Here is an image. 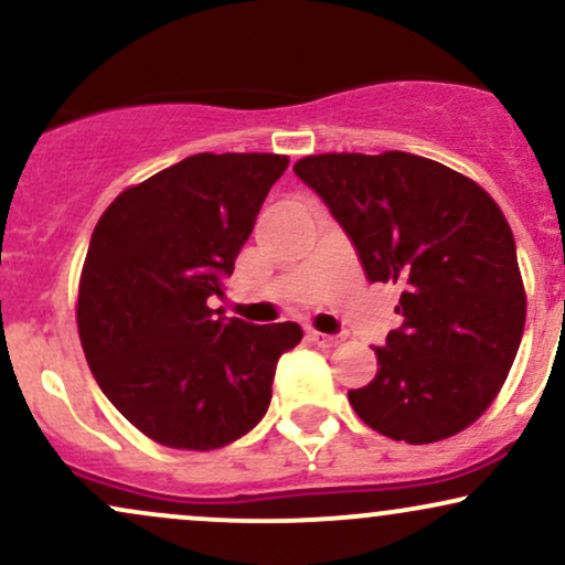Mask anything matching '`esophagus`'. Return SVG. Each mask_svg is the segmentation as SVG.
<instances>
[{
	"mask_svg": "<svg viewBox=\"0 0 565 565\" xmlns=\"http://www.w3.org/2000/svg\"><path fill=\"white\" fill-rule=\"evenodd\" d=\"M308 340L313 342V345H319V348H334L337 342H340V337L323 334V332H308Z\"/></svg>",
	"mask_w": 565,
	"mask_h": 565,
	"instance_id": "obj_1",
	"label": "esophagus"
}]
</instances>
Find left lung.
Masks as SVG:
<instances>
[{
    "instance_id": "left-lung-1",
    "label": "left lung",
    "mask_w": 565,
    "mask_h": 565,
    "mask_svg": "<svg viewBox=\"0 0 565 565\" xmlns=\"http://www.w3.org/2000/svg\"><path fill=\"white\" fill-rule=\"evenodd\" d=\"M359 252L369 281L398 284L404 319L377 374L348 391L372 430L433 444L476 423L521 345L526 295L497 201L465 174L404 151L319 153L295 164Z\"/></svg>"
}]
</instances>
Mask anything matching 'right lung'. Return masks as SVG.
<instances>
[{
	"label": "right lung",
	"mask_w": 565,
	"mask_h": 565,
	"mask_svg": "<svg viewBox=\"0 0 565 565\" xmlns=\"http://www.w3.org/2000/svg\"><path fill=\"white\" fill-rule=\"evenodd\" d=\"M278 153H196L127 188L97 220L79 281V340L97 385L170 449L228 446L265 417L295 321L212 310L270 185Z\"/></svg>",
	"instance_id": "obj_1"
}]
</instances>
